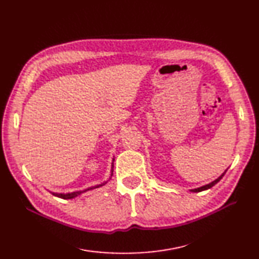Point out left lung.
Instances as JSON below:
<instances>
[{
  "label": "left lung",
  "mask_w": 259,
  "mask_h": 259,
  "mask_svg": "<svg viewBox=\"0 0 259 259\" xmlns=\"http://www.w3.org/2000/svg\"><path fill=\"white\" fill-rule=\"evenodd\" d=\"M224 176V174H222L220 177L218 178V180H215L214 182H212V183H210V184H208V185H205V186H202V187H200V188H197V189H193L191 191H194V193H199V191H202V190H207V189H209V188H211L212 186H214V185L218 183V182H220V180L221 178Z\"/></svg>",
  "instance_id": "left-lung-1"
}]
</instances>
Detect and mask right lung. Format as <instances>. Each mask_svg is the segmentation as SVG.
<instances>
[{
  "label": "right lung",
  "mask_w": 259,
  "mask_h": 259,
  "mask_svg": "<svg viewBox=\"0 0 259 259\" xmlns=\"http://www.w3.org/2000/svg\"><path fill=\"white\" fill-rule=\"evenodd\" d=\"M102 185H97L96 187H101ZM96 187H92V188H90V189H93V188H96ZM90 189H85V190H83V191H75V193H71V194H54L55 196H57V197H59V198H62V199H71V198H74V197H76V196H78V195H81L82 193H84V191H88V190H90Z\"/></svg>",
  "instance_id": "1"
}]
</instances>
